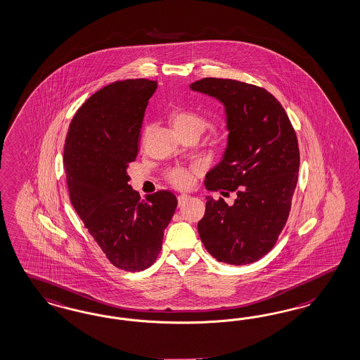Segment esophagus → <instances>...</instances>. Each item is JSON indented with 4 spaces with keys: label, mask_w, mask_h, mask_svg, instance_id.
Here are the masks:
<instances>
[{
    "label": "esophagus",
    "mask_w": 360,
    "mask_h": 360,
    "mask_svg": "<svg viewBox=\"0 0 360 360\" xmlns=\"http://www.w3.org/2000/svg\"><path fill=\"white\" fill-rule=\"evenodd\" d=\"M188 199H190V195H186V194H181V195H178V206H179V207H181V206H184Z\"/></svg>",
    "instance_id": "obj_1"
}]
</instances>
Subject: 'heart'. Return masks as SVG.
Listing matches in <instances>:
<instances>
[{"instance_id":"obj_1","label":"heart","mask_w":360,"mask_h":360,"mask_svg":"<svg viewBox=\"0 0 360 360\" xmlns=\"http://www.w3.org/2000/svg\"><path fill=\"white\" fill-rule=\"evenodd\" d=\"M167 118L179 136L197 134L199 136L207 126L209 121L202 112L174 106L167 112ZM166 179L176 188H188L194 184V170L185 167H174L166 173Z\"/></svg>"}]
</instances>
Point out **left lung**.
<instances>
[{"label":"left lung","instance_id":"1","mask_svg":"<svg viewBox=\"0 0 360 360\" xmlns=\"http://www.w3.org/2000/svg\"><path fill=\"white\" fill-rule=\"evenodd\" d=\"M190 87L224 103L230 131L222 161L206 175V188L236 193L233 206L206 198L200 240L218 262L259 261L276 243L291 210L299 173L295 130L281 102L263 87L212 77Z\"/></svg>","mask_w":360,"mask_h":360}]
</instances>
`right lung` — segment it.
I'll list each match as a JSON object with an SVG mask.
<instances>
[{"instance_id":"add662e5","label":"right lung","mask_w":360,"mask_h":360,"mask_svg":"<svg viewBox=\"0 0 360 360\" xmlns=\"http://www.w3.org/2000/svg\"><path fill=\"white\" fill-rule=\"evenodd\" d=\"M157 81L124 79L96 91L77 110L63 149L69 197L90 236L112 264L142 271L161 252L176 209L172 191L146 199L129 185L139 130Z\"/></svg>"}]
</instances>
